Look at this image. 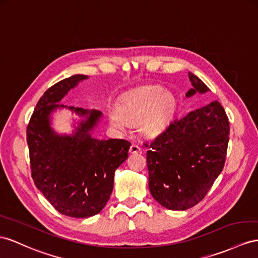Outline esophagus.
I'll return each mask as SVG.
<instances>
[{
    "label": "esophagus",
    "instance_id": "1",
    "mask_svg": "<svg viewBox=\"0 0 258 258\" xmlns=\"http://www.w3.org/2000/svg\"><path fill=\"white\" fill-rule=\"evenodd\" d=\"M130 153H131V154H138V153H141V148L138 147L137 145H135V144L131 145V147H130Z\"/></svg>",
    "mask_w": 258,
    "mask_h": 258
}]
</instances>
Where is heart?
<instances>
[{
  "label": "heart",
  "mask_w": 258,
  "mask_h": 258,
  "mask_svg": "<svg viewBox=\"0 0 258 258\" xmlns=\"http://www.w3.org/2000/svg\"><path fill=\"white\" fill-rule=\"evenodd\" d=\"M177 110L179 100L173 92L159 85H148L124 95L116 110L109 113V120L117 128L137 124L142 136L154 140L172 126Z\"/></svg>",
  "instance_id": "b5f03b06"
}]
</instances>
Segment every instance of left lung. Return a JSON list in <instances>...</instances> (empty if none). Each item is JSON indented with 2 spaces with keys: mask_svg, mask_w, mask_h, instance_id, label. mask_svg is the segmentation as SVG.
Segmentation results:
<instances>
[{
  "mask_svg": "<svg viewBox=\"0 0 258 258\" xmlns=\"http://www.w3.org/2000/svg\"><path fill=\"white\" fill-rule=\"evenodd\" d=\"M188 78L186 98L210 91L193 73ZM229 132L226 112L214 101L175 121L149 145V190L162 207L186 210L206 196L223 169Z\"/></svg>",
  "mask_w": 258,
  "mask_h": 258,
  "instance_id": "obj_1",
  "label": "left lung"
}]
</instances>
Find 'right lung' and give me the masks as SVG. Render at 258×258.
<instances>
[{"label": "right lung", "instance_id": "obj_1", "mask_svg": "<svg viewBox=\"0 0 258 258\" xmlns=\"http://www.w3.org/2000/svg\"><path fill=\"white\" fill-rule=\"evenodd\" d=\"M87 75H73L52 86L38 101L27 127L31 176L58 213L88 218L100 213L112 194L115 170L127 159L131 143L97 140L92 132L102 112L61 104L69 91ZM65 108L72 119L71 134H57L53 115Z\"/></svg>", "mask_w": 258, "mask_h": 258}]
</instances>
